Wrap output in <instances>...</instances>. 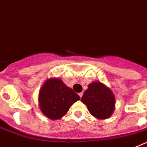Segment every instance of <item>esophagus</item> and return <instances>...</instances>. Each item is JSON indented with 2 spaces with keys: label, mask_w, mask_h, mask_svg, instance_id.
<instances>
[{
  "label": "esophagus",
  "mask_w": 147,
  "mask_h": 147,
  "mask_svg": "<svg viewBox=\"0 0 147 147\" xmlns=\"http://www.w3.org/2000/svg\"><path fill=\"white\" fill-rule=\"evenodd\" d=\"M82 95H83L82 92H81V93H79V96H80V98H82Z\"/></svg>",
  "instance_id": "1"
}]
</instances>
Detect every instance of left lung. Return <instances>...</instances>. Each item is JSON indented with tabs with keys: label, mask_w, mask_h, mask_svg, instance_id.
<instances>
[{
	"label": "left lung",
	"mask_w": 147,
	"mask_h": 147,
	"mask_svg": "<svg viewBox=\"0 0 147 147\" xmlns=\"http://www.w3.org/2000/svg\"><path fill=\"white\" fill-rule=\"evenodd\" d=\"M81 102L86 105L90 113L98 119L110 117L115 110L113 93L106 85L98 82H93L88 85Z\"/></svg>",
	"instance_id": "8db88e82"
}]
</instances>
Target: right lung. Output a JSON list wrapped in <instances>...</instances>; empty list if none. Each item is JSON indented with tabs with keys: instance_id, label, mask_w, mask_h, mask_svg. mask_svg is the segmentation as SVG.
Returning a JSON list of instances; mask_svg holds the SVG:
<instances>
[{
	"instance_id": "right-lung-1",
	"label": "right lung",
	"mask_w": 147,
	"mask_h": 147,
	"mask_svg": "<svg viewBox=\"0 0 147 147\" xmlns=\"http://www.w3.org/2000/svg\"><path fill=\"white\" fill-rule=\"evenodd\" d=\"M80 99V96L58 78L46 80L39 93L40 110L51 120L61 119Z\"/></svg>"
}]
</instances>
